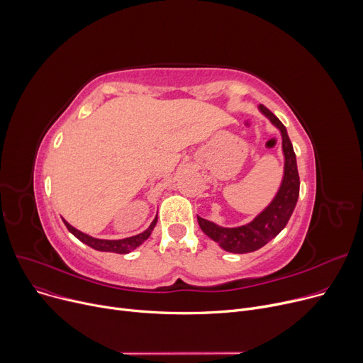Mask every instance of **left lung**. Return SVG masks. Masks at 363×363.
<instances>
[{"mask_svg":"<svg viewBox=\"0 0 363 363\" xmlns=\"http://www.w3.org/2000/svg\"><path fill=\"white\" fill-rule=\"evenodd\" d=\"M258 110L279 129L281 135L284 167L283 179L275 196L252 221L239 227H223L198 216L201 230L221 249L231 253H249L258 250L272 240L289 223L296 208L297 198H299L301 180L299 173H297L293 145L289 139L286 127L264 105H259Z\"/></svg>","mask_w":363,"mask_h":363,"instance_id":"1","label":"left lung"}]
</instances>
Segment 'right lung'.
Segmentation results:
<instances>
[{"label":"right lung","instance_id":"add662e5","mask_svg":"<svg viewBox=\"0 0 363 363\" xmlns=\"http://www.w3.org/2000/svg\"><path fill=\"white\" fill-rule=\"evenodd\" d=\"M62 218V217H61ZM157 221H158V217L154 218V221L149 224V227L136 234V236H132V238H125V239H118V240H106V239H96V238H92L89 236V234L83 233L77 228H74L73 225H70L66 220L62 218V223L66 224L67 230L73 234L74 238H77L82 243L88 245L89 247L95 249V250H99V252H114V253H130L132 250H135L136 247H139L149 236H151L152 230L155 228L157 225Z\"/></svg>","mask_w":363,"mask_h":363}]
</instances>
